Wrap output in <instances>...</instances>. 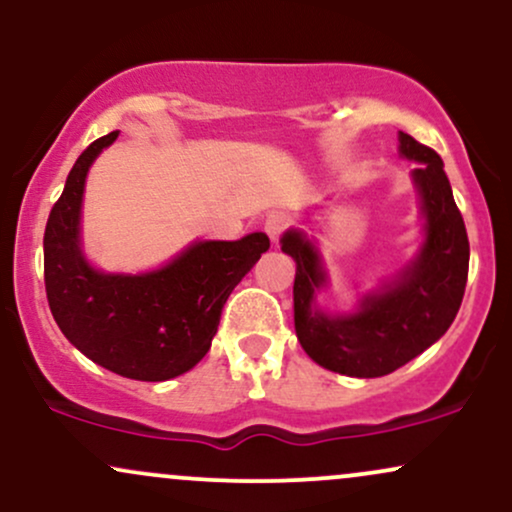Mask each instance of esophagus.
<instances>
[{"label": "esophagus", "mask_w": 512, "mask_h": 512, "mask_svg": "<svg viewBox=\"0 0 512 512\" xmlns=\"http://www.w3.org/2000/svg\"><path fill=\"white\" fill-rule=\"evenodd\" d=\"M291 226V216L284 214V211H272V214L264 219V231H267V236L274 240L281 238V233L286 231V228Z\"/></svg>", "instance_id": "esophagus-1"}]
</instances>
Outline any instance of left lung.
I'll return each instance as SVG.
<instances>
[{
  "label": "left lung",
  "mask_w": 512,
  "mask_h": 512,
  "mask_svg": "<svg viewBox=\"0 0 512 512\" xmlns=\"http://www.w3.org/2000/svg\"><path fill=\"white\" fill-rule=\"evenodd\" d=\"M399 154L416 161V190L426 219V240L416 260L363 296L349 315H325L315 308V291L327 284L315 245L301 231L281 238V250L296 260L293 322L305 354L334 373L380 378L438 342L462 305L469 272V240L452 197L443 161L433 149L399 132Z\"/></svg>",
  "instance_id": "left-lung-1"
}]
</instances>
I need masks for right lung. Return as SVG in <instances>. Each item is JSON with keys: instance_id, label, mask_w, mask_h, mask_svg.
I'll list each match as a JSON object with an SVG mask.
<instances>
[{"instance_id": "obj_1", "label": "right lung", "mask_w": 512, "mask_h": 512, "mask_svg": "<svg viewBox=\"0 0 512 512\" xmlns=\"http://www.w3.org/2000/svg\"><path fill=\"white\" fill-rule=\"evenodd\" d=\"M120 132L76 158L45 226V293L52 317L81 354L122 378L161 383L207 356L223 303L269 250L264 233L202 240L146 274H103L79 240L81 197L91 163Z\"/></svg>"}]
</instances>
